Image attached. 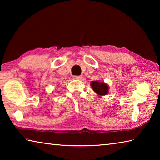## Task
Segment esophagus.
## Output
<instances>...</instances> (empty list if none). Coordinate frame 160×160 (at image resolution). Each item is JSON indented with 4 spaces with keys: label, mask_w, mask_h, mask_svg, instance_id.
Masks as SVG:
<instances>
[{
    "label": "esophagus",
    "mask_w": 160,
    "mask_h": 160,
    "mask_svg": "<svg viewBox=\"0 0 160 160\" xmlns=\"http://www.w3.org/2000/svg\"><path fill=\"white\" fill-rule=\"evenodd\" d=\"M74 80H82V76H81V75H74L73 77H72Z\"/></svg>",
    "instance_id": "esophagus-1"
}]
</instances>
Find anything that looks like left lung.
I'll list each match as a JSON object with an SVG mask.
<instances>
[{
  "label": "left lung",
  "mask_w": 160,
  "mask_h": 160,
  "mask_svg": "<svg viewBox=\"0 0 160 160\" xmlns=\"http://www.w3.org/2000/svg\"><path fill=\"white\" fill-rule=\"evenodd\" d=\"M91 86L93 90L99 95H105L108 93L109 87L104 82H99L98 81H92L91 82Z\"/></svg>",
  "instance_id": "left-lung-1"
}]
</instances>
